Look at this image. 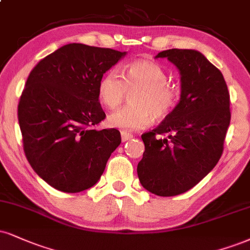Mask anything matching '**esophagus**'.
<instances>
[{"instance_id":"esophagus-1","label":"esophagus","mask_w":250,"mask_h":250,"mask_svg":"<svg viewBox=\"0 0 250 250\" xmlns=\"http://www.w3.org/2000/svg\"><path fill=\"white\" fill-rule=\"evenodd\" d=\"M134 136L130 133H127V131H122L121 133V138H122V142H125V141L131 140Z\"/></svg>"}]
</instances>
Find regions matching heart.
<instances>
[{"label": "heart", "instance_id": "obj_1", "mask_svg": "<svg viewBox=\"0 0 250 250\" xmlns=\"http://www.w3.org/2000/svg\"><path fill=\"white\" fill-rule=\"evenodd\" d=\"M167 71L151 60L129 62L122 70L109 71L101 78L98 93L101 104L116 109L130 96V104L108 117V125L125 131L149 127L157 120H164L174 112L180 101V89L167 83Z\"/></svg>", "mask_w": 250, "mask_h": 250}]
</instances>
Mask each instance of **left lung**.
Here are the masks:
<instances>
[{
    "label": "left lung",
    "instance_id": "obj_1",
    "mask_svg": "<svg viewBox=\"0 0 250 250\" xmlns=\"http://www.w3.org/2000/svg\"><path fill=\"white\" fill-rule=\"evenodd\" d=\"M156 58L178 67L182 95L174 112L142 135L146 151L137 174L146 190L172 197L197 185L220 159L230 122L229 92L221 72L198 51L171 49Z\"/></svg>",
    "mask_w": 250,
    "mask_h": 250
}]
</instances>
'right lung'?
Masks as SVG:
<instances>
[{
	"instance_id": "right-lung-1",
	"label": "right lung",
	"mask_w": 250,
	"mask_h": 250,
	"mask_svg": "<svg viewBox=\"0 0 250 250\" xmlns=\"http://www.w3.org/2000/svg\"><path fill=\"white\" fill-rule=\"evenodd\" d=\"M125 52L72 43L30 72L19 102L26 159L47 184L66 193L92 188L121 143L116 129L96 130L106 114L98 87Z\"/></svg>"
}]
</instances>
